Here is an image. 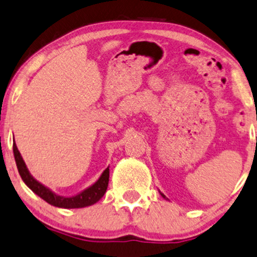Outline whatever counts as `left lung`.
<instances>
[{"instance_id": "1", "label": "left lung", "mask_w": 257, "mask_h": 257, "mask_svg": "<svg viewBox=\"0 0 257 257\" xmlns=\"http://www.w3.org/2000/svg\"><path fill=\"white\" fill-rule=\"evenodd\" d=\"M160 194H161V195H162V196H163V198H166V195H164V194H162V193H161V192H160Z\"/></svg>"}]
</instances>
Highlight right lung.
Returning a JSON list of instances; mask_svg holds the SVG:
<instances>
[{
    "mask_svg": "<svg viewBox=\"0 0 257 257\" xmlns=\"http://www.w3.org/2000/svg\"><path fill=\"white\" fill-rule=\"evenodd\" d=\"M13 153H14L15 162H17V167L20 174L22 181L26 183V186L31 189L32 192L36 193L38 196H40L43 200L49 202L50 205L56 206V207L61 208H82L87 207V206L96 204L101 198L104 195L107 191L109 181V167H107L103 170L101 176L97 179L96 182L88 187V188L83 189V191L78 193L74 196H63L56 194L52 192L49 187L44 186L43 183L37 181L32 174L28 170V168L25 163L24 158H22L20 151L18 150L17 144H13Z\"/></svg>",
    "mask_w": 257,
    "mask_h": 257,
    "instance_id": "obj_1",
    "label": "right lung"
}]
</instances>
